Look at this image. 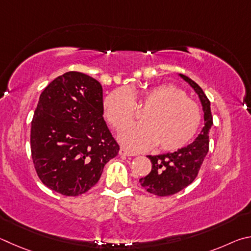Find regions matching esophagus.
Listing matches in <instances>:
<instances>
[{
	"instance_id": "obj_1",
	"label": "esophagus",
	"mask_w": 251,
	"mask_h": 251,
	"mask_svg": "<svg viewBox=\"0 0 251 251\" xmlns=\"http://www.w3.org/2000/svg\"><path fill=\"white\" fill-rule=\"evenodd\" d=\"M119 154H120V155H123V156H134V155H135L134 153L126 151V149H123V148H121L120 150H119Z\"/></svg>"
}]
</instances>
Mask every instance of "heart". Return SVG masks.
Masks as SVG:
<instances>
[{
	"instance_id": "obj_1",
	"label": "heart",
	"mask_w": 251,
	"mask_h": 251,
	"mask_svg": "<svg viewBox=\"0 0 251 251\" xmlns=\"http://www.w3.org/2000/svg\"><path fill=\"white\" fill-rule=\"evenodd\" d=\"M136 101L147 107L142 125L123 129L118 140L131 151H146L157 144L160 150L175 151L190 143L200 129L201 114L194 101L173 85H156L141 91L120 88L105 97V117L114 129L132 121Z\"/></svg>"
}]
</instances>
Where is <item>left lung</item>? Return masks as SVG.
<instances>
[{"mask_svg": "<svg viewBox=\"0 0 251 251\" xmlns=\"http://www.w3.org/2000/svg\"><path fill=\"white\" fill-rule=\"evenodd\" d=\"M190 85L200 98L204 111V126L194 141L173 153L148 155L152 170L147 176L139 179L144 190L157 196H169L182 191L193 183L199 174L208 152V133L213 126L210 102L201 88L185 75L178 74Z\"/></svg>", "mask_w": 251, "mask_h": 251, "instance_id": "1", "label": "left lung"}]
</instances>
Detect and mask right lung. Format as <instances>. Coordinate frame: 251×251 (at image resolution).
Masks as SVG:
<instances>
[{
    "label": "right lung",
    "instance_id": "right-lung-1",
    "mask_svg": "<svg viewBox=\"0 0 251 251\" xmlns=\"http://www.w3.org/2000/svg\"><path fill=\"white\" fill-rule=\"evenodd\" d=\"M119 146L103 119L102 87L68 72L39 96L30 129L33 163L43 184L65 196L95 186Z\"/></svg>",
    "mask_w": 251,
    "mask_h": 251
}]
</instances>
